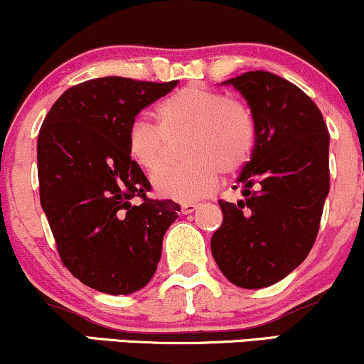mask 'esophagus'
<instances>
[{"label":"esophagus","mask_w":364,"mask_h":364,"mask_svg":"<svg viewBox=\"0 0 364 364\" xmlns=\"http://www.w3.org/2000/svg\"><path fill=\"white\" fill-rule=\"evenodd\" d=\"M196 207H198V203H195V201H186V203L181 205V212L185 213V215H188V213L195 212Z\"/></svg>","instance_id":"34e87169"}]
</instances>
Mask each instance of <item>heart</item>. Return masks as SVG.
<instances>
[{"label":"heart","mask_w":364,"mask_h":364,"mask_svg":"<svg viewBox=\"0 0 364 364\" xmlns=\"http://www.w3.org/2000/svg\"><path fill=\"white\" fill-rule=\"evenodd\" d=\"M157 129L135 120L127 130L129 157L146 173L163 164L164 137L185 134V163L168 166L152 176L154 190L164 198L198 200L217 186L218 173L230 174L251 159L256 127L249 108L237 100L203 86H186L157 103Z\"/></svg>","instance_id":"1"}]
</instances>
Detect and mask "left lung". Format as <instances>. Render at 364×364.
Wrapping results in <instances>:
<instances>
[{"mask_svg":"<svg viewBox=\"0 0 364 364\" xmlns=\"http://www.w3.org/2000/svg\"><path fill=\"white\" fill-rule=\"evenodd\" d=\"M222 85L247 102L256 142L237 178L244 200L218 201L224 220L210 246L230 283L256 290L290 274L314 246L329 195L331 137L317 105L277 74L251 71Z\"/></svg>","mask_w":364,"mask_h":364,"instance_id":"8db88e82","label":"left lung"}]
</instances>
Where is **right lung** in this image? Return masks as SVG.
Returning a JSON list of instances; mask_svg holds the SVG:
<instances>
[{"mask_svg": "<svg viewBox=\"0 0 364 364\" xmlns=\"http://www.w3.org/2000/svg\"><path fill=\"white\" fill-rule=\"evenodd\" d=\"M176 85L120 76L85 81L59 96L38 132L41 203L60 261L102 293L146 287L178 218L181 207L173 200L147 198L151 183L127 152L139 112Z\"/></svg>", "mask_w": 364, "mask_h": 364, "instance_id": "obj_1", "label": "right lung"}]
</instances>
